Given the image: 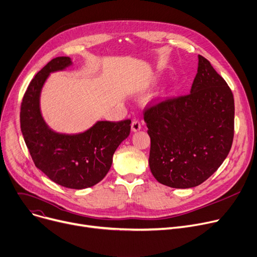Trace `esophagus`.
Listing matches in <instances>:
<instances>
[{"label":"esophagus","mask_w":257,"mask_h":257,"mask_svg":"<svg viewBox=\"0 0 257 257\" xmlns=\"http://www.w3.org/2000/svg\"><path fill=\"white\" fill-rule=\"evenodd\" d=\"M141 129H142V123L139 121V119H133L131 123V130L133 132H136V131H140Z\"/></svg>","instance_id":"obj_1"}]
</instances>
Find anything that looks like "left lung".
<instances>
[{
	"label": "left lung",
	"mask_w": 257,
	"mask_h": 257,
	"mask_svg": "<svg viewBox=\"0 0 257 257\" xmlns=\"http://www.w3.org/2000/svg\"><path fill=\"white\" fill-rule=\"evenodd\" d=\"M144 118L154 178L172 188L195 187L216 172L231 149L233 95L211 63L198 55L191 92L150 102Z\"/></svg>",
	"instance_id": "1"
}]
</instances>
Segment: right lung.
Masks as SVG:
<instances>
[{
    "instance_id": "obj_1",
    "label": "right lung",
    "mask_w": 257,
    "mask_h": 257,
    "mask_svg": "<svg viewBox=\"0 0 257 257\" xmlns=\"http://www.w3.org/2000/svg\"><path fill=\"white\" fill-rule=\"evenodd\" d=\"M70 58L48 62L30 82L21 105V129L34 164L51 181L71 189H84L103 179L116 148L130 133L131 119L101 121L76 135L51 131L44 123L39 97L50 72L63 70Z\"/></svg>"
}]
</instances>
